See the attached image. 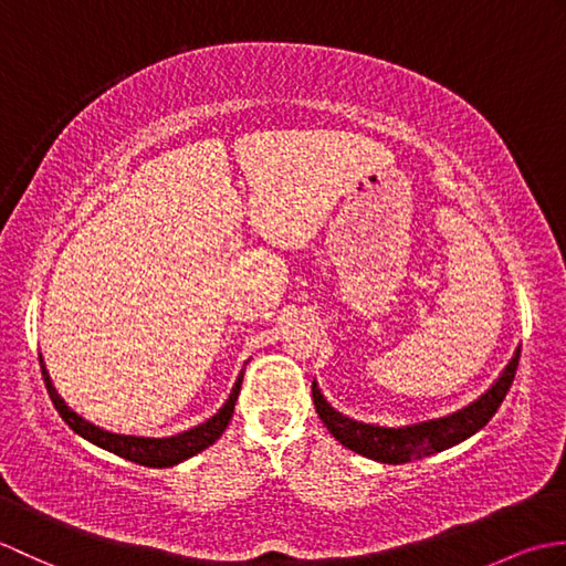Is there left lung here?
Returning a JSON list of instances; mask_svg holds the SVG:
<instances>
[{"mask_svg":"<svg viewBox=\"0 0 566 566\" xmlns=\"http://www.w3.org/2000/svg\"><path fill=\"white\" fill-rule=\"evenodd\" d=\"M518 359L521 347L515 350L506 369L501 371V377L491 384V389L479 396L476 401L460 408V411L442 418L420 420V423L401 428L363 423V420L343 416L326 401V396L321 394L316 381L311 384V391H314L316 413L323 420V426H326L331 430V436L340 444H345L347 450L384 464H403L420 460V457L448 450L452 444L472 438L476 430H482L491 420V416L499 411L501 401L506 399L515 369H518Z\"/></svg>","mask_w":566,"mask_h":566,"instance_id":"left-lung-1","label":"left lung"}]
</instances>
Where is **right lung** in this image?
I'll use <instances>...</instances> for the list:
<instances>
[{
    "label": "right lung",
    "mask_w": 566,
    "mask_h": 566,
    "mask_svg": "<svg viewBox=\"0 0 566 566\" xmlns=\"http://www.w3.org/2000/svg\"><path fill=\"white\" fill-rule=\"evenodd\" d=\"M41 371H43L45 389H48V396H51L55 411L72 430L77 432V436L90 440L92 444H97V448H102V450H109L118 457H124V460H128V462H136L143 467H158V469L185 462V460H189V457H195L197 452L207 450L209 444L219 440L223 436V430L228 428V420H231V416H233V408H235L238 394H240V384H243V371H240L231 396H228L226 403L219 408V413L211 416L207 423H199V426L189 428L185 432H177V436H170V438H138V436H118V432L104 430L99 426L90 423V420H84L82 416H77L57 396L51 377H48L43 357H41Z\"/></svg>",
    "instance_id": "1"
}]
</instances>
